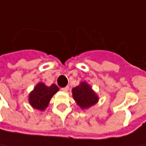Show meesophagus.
I'll list each match as a JSON object with an SVG mask.
<instances>
[{"label":"esophagus","mask_w":146,"mask_h":146,"mask_svg":"<svg viewBox=\"0 0 146 146\" xmlns=\"http://www.w3.org/2000/svg\"><path fill=\"white\" fill-rule=\"evenodd\" d=\"M62 90L63 92H67V91L69 90V87H68V86H66V87L62 88Z\"/></svg>","instance_id":"obj_1"}]
</instances>
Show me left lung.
Returning <instances> with one entry per match:
<instances>
[{
  "mask_svg": "<svg viewBox=\"0 0 146 146\" xmlns=\"http://www.w3.org/2000/svg\"><path fill=\"white\" fill-rule=\"evenodd\" d=\"M71 92L76 104L82 110L92 107L99 101L98 94L86 81L80 82L78 86L72 88Z\"/></svg>",
  "mask_w": 146,
  "mask_h": 146,
  "instance_id": "8db88e82",
  "label": "left lung"
}]
</instances>
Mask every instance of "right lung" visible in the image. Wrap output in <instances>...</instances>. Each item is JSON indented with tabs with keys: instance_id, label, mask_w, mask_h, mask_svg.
<instances>
[{
	"instance_id": "1",
	"label": "right lung",
	"mask_w": 146,
	"mask_h": 146,
	"mask_svg": "<svg viewBox=\"0 0 146 146\" xmlns=\"http://www.w3.org/2000/svg\"><path fill=\"white\" fill-rule=\"evenodd\" d=\"M58 91L59 88L54 84L47 86L42 82H39L34 89L29 93L28 102L31 107L43 111L48 107L53 95Z\"/></svg>"
}]
</instances>
